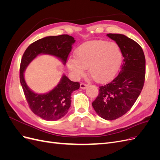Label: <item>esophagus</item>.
Here are the masks:
<instances>
[{"label":"esophagus","mask_w":160,"mask_h":160,"mask_svg":"<svg viewBox=\"0 0 160 160\" xmlns=\"http://www.w3.org/2000/svg\"><path fill=\"white\" fill-rule=\"evenodd\" d=\"M87 88H88V85H87L86 84L83 83H81L80 84V88H81V89H87Z\"/></svg>","instance_id":"34e87169"}]
</instances>
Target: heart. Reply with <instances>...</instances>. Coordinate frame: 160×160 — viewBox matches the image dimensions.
<instances>
[{"mask_svg":"<svg viewBox=\"0 0 160 160\" xmlns=\"http://www.w3.org/2000/svg\"><path fill=\"white\" fill-rule=\"evenodd\" d=\"M123 54L115 42L97 40L85 42L75 51L74 58L67 62L68 69L76 77L88 74L97 83L109 81L116 75L122 65Z\"/></svg>","mask_w":160,"mask_h":160,"instance_id":"heart-1","label":"heart"}]
</instances>
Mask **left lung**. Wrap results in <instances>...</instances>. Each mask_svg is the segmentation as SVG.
I'll list each match as a JSON object with an SVG mask.
<instances>
[{
    "label": "left lung",
    "mask_w": 160,
    "mask_h": 160,
    "mask_svg": "<svg viewBox=\"0 0 160 160\" xmlns=\"http://www.w3.org/2000/svg\"><path fill=\"white\" fill-rule=\"evenodd\" d=\"M122 50L123 61L118 75L104 86L92 106L101 118L116 119L126 113L143 89L146 76V59L138 42L122 34H108Z\"/></svg>",
    "instance_id": "left-lung-1"
}]
</instances>
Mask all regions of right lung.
I'll list each match as a JSON object with an SVG mask.
<instances>
[{"label": "right lung", "mask_w": 160, "mask_h": 160, "mask_svg": "<svg viewBox=\"0 0 160 160\" xmlns=\"http://www.w3.org/2000/svg\"><path fill=\"white\" fill-rule=\"evenodd\" d=\"M75 42L68 35L46 37L32 42L24 52L20 66V81L28 106L32 112L47 121H56L67 113L71 103V93L80 87L78 82L71 81L65 74L55 88L46 93L32 91L25 79L27 67L41 55H49L58 58L63 65Z\"/></svg>", "instance_id": "1"}]
</instances>
